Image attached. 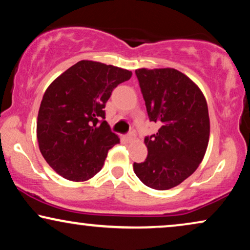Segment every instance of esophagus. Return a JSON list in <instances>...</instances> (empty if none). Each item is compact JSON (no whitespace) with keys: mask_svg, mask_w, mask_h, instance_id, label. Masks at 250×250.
Returning a JSON list of instances; mask_svg holds the SVG:
<instances>
[{"mask_svg":"<svg viewBox=\"0 0 250 250\" xmlns=\"http://www.w3.org/2000/svg\"><path fill=\"white\" fill-rule=\"evenodd\" d=\"M123 140H125V142H131L132 140H134V134H132V132H130V134L125 135V137H123Z\"/></svg>","mask_w":250,"mask_h":250,"instance_id":"1","label":"esophagus"}]
</instances>
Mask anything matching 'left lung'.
I'll use <instances>...</instances> for the list:
<instances>
[{"mask_svg": "<svg viewBox=\"0 0 250 250\" xmlns=\"http://www.w3.org/2000/svg\"><path fill=\"white\" fill-rule=\"evenodd\" d=\"M150 121L160 125L146 136L147 157L134 172L147 187L167 190L180 185L203 160L210 136L208 104L200 87L173 68L136 70Z\"/></svg>", "mask_w": 250, "mask_h": 250, "instance_id": "left-lung-1", "label": "left lung"}]
</instances>
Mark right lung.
Listing matches in <instances>:
<instances>
[{"label":"right lung","instance_id":"1","mask_svg":"<svg viewBox=\"0 0 250 250\" xmlns=\"http://www.w3.org/2000/svg\"><path fill=\"white\" fill-rule=\"evenodd\" d=\"M131 71L96 61L77 62L47 87L37 121L40 152L58 174L70 181L93 178L109 148L120 143L105 120L112 91Z\"/></svg>","mask_w":250,"mask_h":250}]
</instances>
